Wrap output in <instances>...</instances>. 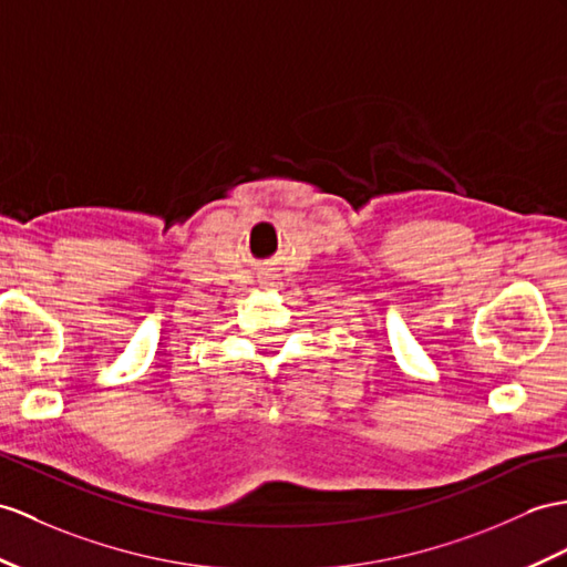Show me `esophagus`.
<instances>
[{
    "mask_svg": "<svg viewBox=\"0 0 567 567\" xmlns=\"http://www.w3.org/2000/svg\"><path fill=\"white\" fill-rule=\"evenodd\" d=\"M261 286H271V279H261Z\"/></svg>",
    "mask_w": 567,
    "mask_h": 567,
    "instance_id": "esophagus-1",
    "label": "esophagus"
}]
</instances>
